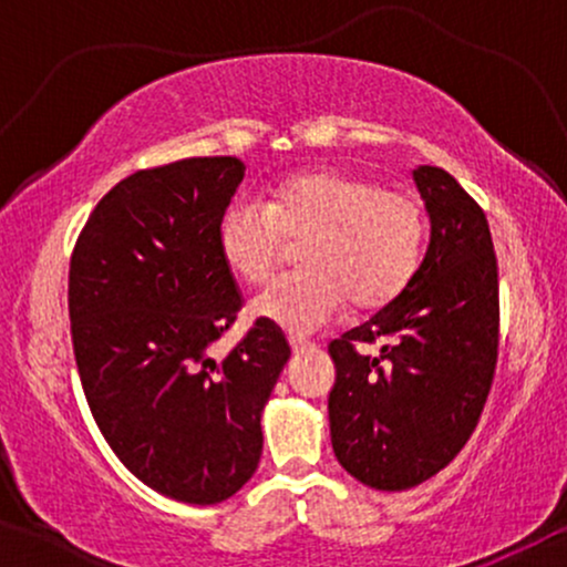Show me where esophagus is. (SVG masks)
I'll return each mask as SVG.
<instances>
[{
	"label": "esophagus",
	"instance_id": "esophagus-1",
	"mask_svg": "<svg viewBox=\"0 0 567 567\" xmlns=\"http://www.w3.org/2000/svg\"><path fill=\"white\" fill-rule=\"evenodd\" d=\"M290 349L292 354H303V351H315V343L301 341V338H290Z\"/></svg>",
	"mask_w": 567,
	"mask_h": 567
}]
</instances>
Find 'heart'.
Masks as SVG:
<instances>
[{"instance_id":"1","label":"heart","mask_w":567,"mask_h":567,"mask_svg":"<svg viewBox=\"0 0 567 567\" xmlns=\"http://www.w3.org/2000/svg\"><path fill=\"white\" fill-rule=\"evenodd\" d=\"M301 243L306 269L250 303L258 320L296 336L336 320L347 301L357 311L392 303L419 266L424 210L400 188L320 167L290 175L266 205L234 202L218 226L220 258L247 285L266 282Z\"/></svg>"}]
</instances>
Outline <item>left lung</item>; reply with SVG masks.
I'll list each match as a JSON object with an SVG mask.
<instances>
[{"label": "left lung", "instance_id": "1", "mask_svg": "<svg viewBox=\"0 0 567 567\" xmlns=\"http://www.w3.org/2000/svg\"><path fill=\"white\" fill-rule=\"evenodd\" d=\"M429 216L424 261L392 303L328 347L338 464L375 491L426 483L483 413L498 357V266L485 213L442 167L413 171ZM357 342H379L360 355Z\"/></svg>", "mask_w": 567, "mask_h": 567}]
</instances>
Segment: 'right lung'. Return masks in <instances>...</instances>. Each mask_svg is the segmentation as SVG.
I'll return each mask as SVG.
<instances>
[{
	"label": "right lung",
	"mask_w": 567,
	"mask_h": 567,
	"mask_svg": "<svg viewBox=\"0 0 567 567\" xmlns=\"http://www.w3.org/2000/svg\"><path fill=\"white\" fill-rule=\"evenodd\" d=\"M245 178L237 157L138 171L95 205L69 269V317L90 413L141 483L218 504L258 470L261 413L290 357L258 320L210 354L243 309L218 226Z\"/></svg>",
	"instance_id": "add662e5"
}]
</instances>
